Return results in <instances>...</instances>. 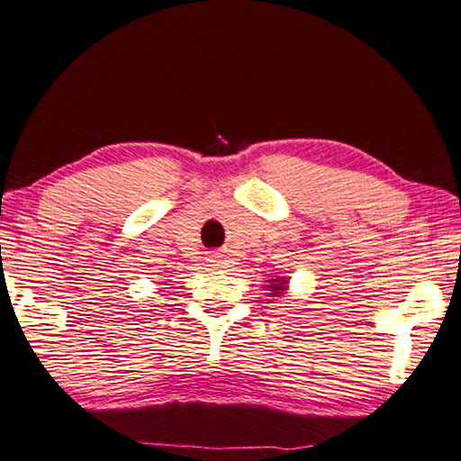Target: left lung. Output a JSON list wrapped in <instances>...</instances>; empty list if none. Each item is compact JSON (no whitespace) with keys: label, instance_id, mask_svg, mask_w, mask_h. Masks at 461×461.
<instances>
[{"label":"left lung","instance_id":"8db88e82","mask_svg":"<svg viewBox=\"0 0 461 461\" xmlns=\"http://www.w3.org/2000/svg\"><path fill=\"white\" fill-rule=\"evenodd\" d=\"M271 284L273 285H269V287L273 289V294L276 295H279L285 289V279H271Z\"/></svg>","mask_w":461,"mask_h":461}]
</instances>
